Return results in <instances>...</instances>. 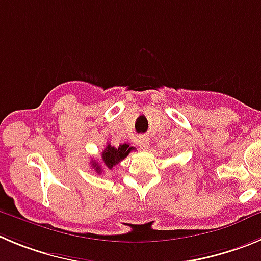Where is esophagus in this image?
I'll list each match as a JSON object with an SVG mask.
<instances>
[{
  "label": "esophagus",
  "instance_id": "34e87169",
  "mask_svg": "<svg viewBox=\"0 0 261 261\" xmlns=\"http://www.w3.org/2000/svg\"><path fill=\"white\" fill-rule=\"evenodd\" d=\"M138 144L140 145L142 149H148V147H149V140H148L147 136H140L138 139Z\"/></svg>",
  "mask_w": 261,
  "mask_h": 261
}]
</instances>
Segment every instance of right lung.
<instances>
[{"instance_id":"right-lung-1","label":"right lung","mask_w":261,"mask_h":261,"mask_svg":"<svg viewBox=\"0 0 261 261\" xmlns=\"http://www.w3.org/2000/svg\"><path fill=\"white\" fill-rule=\"evenodd\" d=\"M134 149H135V148L130 147L128 144H121L117 148L108 144L106 147V149L101 152L100 164L94 160L91 161V167L97 172V174L109 171V170L113 169V166H116V165L119 164L121 161L125 160V158L130 154L131 150Z\"/></svg>"}]
</instances>
